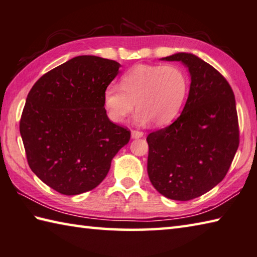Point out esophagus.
I'll list each match as a JSON object with an SVG mask.
<instances>
[{
	"mask_svg": "<svg viewBox=\"0 0 257 257\" xmlns=\"http://www.w3.org/2000/svg\"><path fill=\"white\" fill-rule=\"evenodd\" d=\"M143 136H144L143 132H138V130H133V132H132V138H134V139L142 138Z\"/></svg>",
	"mask_w": 257,
	"mask_h": 257,
	"instance_id": "esophagus-1",
	"label": "esophagus"
}]
</instances>
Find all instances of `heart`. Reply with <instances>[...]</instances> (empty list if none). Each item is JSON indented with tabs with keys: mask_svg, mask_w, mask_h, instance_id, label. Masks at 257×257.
Here are the masks:
<instances>
[{
	"mask_svg": "<svg viewBox=\"0 0 257 257\" xmlns=\"http://www.w3.org/2000/svg\"><path fill=\"white\" fill-rule=\"evenodd\" d=\"M189 86L188 74L179 65L138 64L123 74L120 87L106 86L104 108L113 122H123L136 108L138 123L152 121L162 127L180 114Z\"/></svg>",
	"mask_w": 257,
	"mask_h": 257,
	"instance_id": "1",
	"label": "heart"
}]
</instances>
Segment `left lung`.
<instances>
[{"label":"left lung","mask_w":257,"mask_h":257,"mask_svg":"<svg viewBox=\"0 0 257 257\" xmlns=\"http://www.w3.org/2000/svg\"><path fill=\"white\" fill-rule=\"evenodd\" d=\"M161 59L183 64L191 84L179 118L148 135L147 172L162 195L188 201L220 183L234 160L239 145L235 95L226 78L198 56Z\"/></svg>","instance_id":"1"}]
</instances>
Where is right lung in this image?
Here are the masks:
<instances>
[{
	"label": "right lung",
	"mask_w": 257,
	"mask_h": 257,
	"mask_svg": "<svg viewBox=\"0 0 257 257\" xmlns=\"http://www.w3.org/2000/svg\"><path fill=\"white\" fill-rule=\"evenodd\" d=\"M114 60L83 55L41 76L27 96L20 134L31 171L57 192L96 188L130 132L111 122L103 103L118 75Z\"/></svg>",
	"instance_id": "right-lung-1"
}]
</instances>
